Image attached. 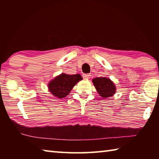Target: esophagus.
Returning <instances> with one entry per match:
<instances>
[{"instance_id":"34e87169","label":"esophagus","mask_w":159,"mask_h":159,"mask_svg":"<svg viewBox=\"0 0 159 159\" xmlns=\"http://www.w3.org/2000/svg\"><path fill=\"white\" fill-rule=\"evenodd\" d=\"M83 76L84 79H89V78H90L91 75H90L89 74H84L83 75Z\"/></svg>"}]
</instances>
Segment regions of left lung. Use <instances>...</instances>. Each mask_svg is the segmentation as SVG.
<instances>
[{
	"instance_id": "1",
	"label": "left lung",
	"mask_w": 159,
	"mask_h": 159,
	"mask_svg": "<svg viewBox=\"0 0 159 159\" xmlns=\"http://www.w3.org/2000/svg\"><path fill=\"white\" fill-rule=\"evenodd\" d=\"M92 82L98 93L104 98L111 97L116 92V86L112 80H111L109 78L98 77L93 79Z\"/></svg>"
}]
</instances>
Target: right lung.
Listing matches in <instances>:
<instances>
[{
    "instance_id": "1",
    "label": "right lung",
    "mask_w": 159,
    "mask_h": 159,
    "mask_svg": "<svg viewBox=\"0 0 159 159\" xmlns=\"http://www.w3.org/2000/svg\"><path fill=\"white\" fill-rule=\"evenodd\" d=\"M83 79L79 74L70 75L62 73L50 80L48 89L53 96L58 98H63L68 95L76 84Z\"/></svg>"
}]
</instances>
